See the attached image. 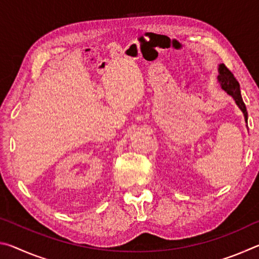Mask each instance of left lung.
Instances as JSON below:
<instances>
[{
  "label": "left lung",
  "mask_w": 259,
  "mask_h": 259,
  "mask_svg": "<svg viewBox=\"0 0 259 259\" xmlns=\"http://www.w3.org/2000/svg\"><path fill=\"white\" fill-rule=\"evenodd\" d=\"M218 82L221 83V87L223 90H225L227 94L233 97L235 100L236 105H238L239 108L242 111L244 115L245 122L248 121V112L247 108H245V105L243 103V99L241 97V91H240V84L239 82L236 81L233 74L227 68L224 64H221L218 67Z\"/></svg>",
  "instance_id": "left-lung-1"
}]
</instances>
